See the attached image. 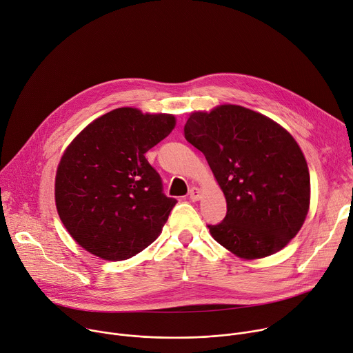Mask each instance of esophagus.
Instances as JSON below:
<instances>
[{
    "label": "esophagus",
    "mask_w": 353,
    "mask_h": 353,
    "mask_svg": "<svg viewBox=\"0 0 353 353\" xmlns=\"http://www.w3.org/2000/svg\"><path fill=\"white\" fill-rule=\"evenodd\" d=\"M201 198H202V192H201V189H198V188H192V189H190V192H189V199H190L192 202H198Z\"/></svg>",
    "instance_id": "obj_1"
}]
</instances>
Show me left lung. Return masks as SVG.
<instances>
[{
    "instance_id": "left-lung-1",
    "label": "left lung",
    "mask_w": 353,
    "mask_h": 353,
    "mask_svg": "<svg viewBox=\"0 0 353 353\" xmlns=\"http://www.w3.org/2000/svg\"><path fill=\"white\" fill-rule=\"evenodd\" d=\"M185 139L201 150L224 193L227 214L208 225L239 258L276 254L300 231L310 209V174L294 137L270 117L240 105L194 110Z\"/></svg>"
}]
</instances>
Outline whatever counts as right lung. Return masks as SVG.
Instances as JSON below:
<instances>
[{
    "mask_svg": "<svg viewBox=\"0 0 353 353\" xmlns=\"http://www.w3.org/2000/svg\"><path fill=\"white\" fill-rule=\"evenodd\" d=\"M171 113L117 108L78 133L56 171L54 201L72 240L106 261H123L160 236L174 198L145 152L175 128Z\"/></svg>",
    "mask_w": 353,
    "mask_h": 353,
    "instance_id": "1",
    "label": "right lung"
}]
</instances>
